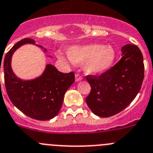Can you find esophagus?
Here are the masks:
<instances>
[{
    "instance_id": "1",
    "label": "esophagus",
    "mask_w": 153,
    "mask_h": 153,
    "mask_svg": "<svg viewBox=\"0 0 153 153\" xmlns=\"http://www.w3.org/2000/svg\"><path fill=\"white\" fill-rule=\"evenodd\" d=\"M82 77L80 76V74H76L75 75V80L76 82H79V81L82 80Z\"/></svg>"
}]
</instances>
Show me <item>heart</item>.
Listing matches in <instances>:
<instances>
[{
	"label": "heart",
	"instance_id": "1",
	"mask_svg": "<svg viewBox=\"0 0 153 153\" xmlns=\"http://www.w3.org/2000/svg\"><path fill=\"white\" fill-rule=\"evenodd\" d=\"M70 59L76 64H84L86 73L93 75L105 74L111 68L116 59L115 49L111 45L89 44L86 45L71 46L67 50ZM58 58L67 61L62 54Z\"/></svg>",
	"mask_w": 153,
	"mask_h": 153
}]
</instances>
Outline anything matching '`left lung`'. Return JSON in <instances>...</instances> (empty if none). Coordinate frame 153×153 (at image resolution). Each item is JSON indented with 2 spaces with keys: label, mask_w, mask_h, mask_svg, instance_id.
I'll list each match as a JSON object with an SVG mask.
<instances>
[{
  "label": "left lung",
  "mask_w": 153,
  "mask_h": 153,
  "mask_svg": "<svg viewBox=\"0 0 153 153\" xmlns=\"http://www.w3.org/2000/svg\"><path fill=\"white\" fill-rule=\"evenodd\" d=\"M121 52V59L107 72L100 76H86L91 86L86 104L99 117H111L124 110L142 86L144 64L141 51L130 44L122 47Z\"/></svg>",
  "instance_id": "left-lung-1"
}]
</instances>
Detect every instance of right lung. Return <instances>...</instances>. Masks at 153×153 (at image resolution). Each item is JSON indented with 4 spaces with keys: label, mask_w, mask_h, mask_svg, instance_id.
Returning a JSON list of instances; mask_svg holds the SVG:
<instances>
[{
    "label": "right lung",
    "mask_w": 153,
    "mask_h": 153,
    "mask_svg": "<svg viewBox=\"0 0 153 153\" xmlns=\"http://www.w3.org/2000/svg\"><path fill=\"white\" fill-rule=\"evenodd\" d=\"M35 43L33 39H23L7 53L2 64L4 82L10 99L19 110L31 118L47 120L58 114L64 94L74 83L75 78L73 72L64 74L51 64H47L42 74L36 79L22 80L18 78L11 68L13 54L23 45ZM44 51L47 50L45 48Z\"/></svg>",
    "instance_id": "1"
}]
</instances>
